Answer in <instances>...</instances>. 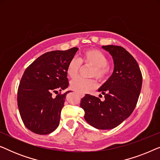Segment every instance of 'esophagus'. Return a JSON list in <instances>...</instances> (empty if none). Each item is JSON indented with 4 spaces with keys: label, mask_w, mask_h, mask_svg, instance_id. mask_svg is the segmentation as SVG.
I'll return each mask as SVG.
<instances>
[{
    "label": "esophagus",
    "mask_w": 160,
    "mask_h": 160,
    "mask_svg": "<svg viewBox=\"0 0 160 160\" xmlns=\"http://www.w3.org/2000/svg\"><path fill=\"white\" fill-rule=\"evenodd\" d=\"M78 95H79V96H80L81 98H84V94H81V93H79V94H78Z\"/></svg>",
    "instance_id": "esophagus-1"
}]
</instances>
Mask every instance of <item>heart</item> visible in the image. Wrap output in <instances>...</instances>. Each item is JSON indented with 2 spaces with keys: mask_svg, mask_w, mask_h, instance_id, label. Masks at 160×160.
Masks as SVG:
<instances>
[{
  "mask_svg": "<svg viewBox=\"0 0 160 160\" xmlns=\"http://www.w3.org/2000/svg\"><path fill=\"white\" fill-rule=\"evenodd\" d=\"M93 67L90 77H96L99 81H103L108 73V59L103 52L98 49H87L81 54L78 60L72 58L68 63L66 73L70 78H73L78 75L82 65ZM97 87L94 79L76 78L71 82V88L81 94L89 92Z\"/></svg>",
  "mask_w": 160,
  "mask_h": 160,
  "instance_id": "obj_1",
  "label": "heart"
}]
</instances>
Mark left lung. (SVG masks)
Wrapping results in <instances>:
<instances>
[{
  "label": "left lung",
  "instance_id": "1",
  "mask_svg": "<svg viewBox=\"0 0 160 160\" xmlns=\"http://www.w3.org/2000/svg\"><path fill=\"white\" fill-rule=\"evenodd\" d=\"M111 54L114 68L112 75L98 91L105 100L87 94L81 100L84 119L100 130L119 125L130 117L136 106L142 87V74L135 58L122 47L102 46Z\"/></svg>",
  "mask_w": 160,
  "mask_h": 160
}]
</instances>
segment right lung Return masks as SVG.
Here are the masks:
<instances>
[{
	"label": "right lung",
	"instance_id": "add662e5",
	"mask_svg": "<svg viewBox=\"0 0 160 160\" xmlns=\"http://www.w3.org/2000/svg\"><path fill=\"white\" fill-rule=\"evenodd\" d=\"M78 49L47 52L24 72L17 91V105L24 124L32 132L49 134L60 124L61 110L70 91L56 97L53 93L68 87L67 65Z\"/></svg>",
	"mask_w": 160,
	"mask_h": 160
}]
</instances>
